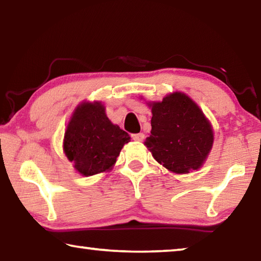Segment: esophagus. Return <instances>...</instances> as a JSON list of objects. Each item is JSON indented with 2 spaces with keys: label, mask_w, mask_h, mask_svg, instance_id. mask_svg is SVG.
<instances>
[{
  "label": "esophagus",
  "mask_w": 261,
  "mask_h": 261,
  "mask_svg": "<svg viewBox=\"0 0 261 261\" xmlns=\"http://www.w3.org/2000/svg\"><path fill=\"white\" fill-rule=\"evenodd\" d=\"M144 134H143V132H140V134H134V135H132V139H134V140H136V141H141V140H143L144 139Z\"/></svg>",
  "instance_id": "obj_1"
}]
</instances>
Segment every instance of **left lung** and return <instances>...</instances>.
I'll return each instance as SVG.
<instances>
[{
    "label": "left lung",
    "mask_w": 261,
    "mask_h": 261,
    "mask_svg": "<svg viewBox=\"0 0 261 261\" xmlns=\"http://www.w3.org/2000/svg\"><path fill=\"white\" fill-rule=\"evenodd\" d=\"M152 107L151 135L145 140L153 158L175 174L202 166L213 146L210 121L187 94L175 92Z\"/></svg>",
    "instance_id": "left-lung-1"
}]
</instances>
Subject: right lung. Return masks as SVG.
Wrapping results in <instances>:
<instances>
[{
  "label": "right lung",
  "instance_id": "1",
  "mask_svg": "<svg viewBox=\"0 0 261 261\" xmlns=\"http://www.w3.org/2000/svg\"><path fill=\"white\" fill-rule=\"evenodd\" d=\"M129 141L127 132L109 121L102 103L84 102L67 126L63 149L79 174L92 176L112 169Z\"/></svg>",
  "mask_w": 261,
  "mask_h": 261
}]
</instances>
